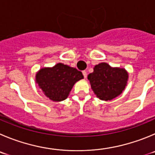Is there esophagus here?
I'll return each mask as SVG.
<instances>
[{"instance_id":"esophagus-1","label":"esophagus","mask_w":155,"mask_h":155,"mask_svg":"<svg viewBox=\"0 0 155 155\" xmlns=\"http://www.w3.org/2000/svg\"><path fill=\"white\" fill-rule=\"evenodd\" d=\"M82 74H83V76H84L85 79L87 77V73H86V71H82Z\"/></svg>"}]
</instances>
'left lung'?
Masks as SVG:
<instances>
[{
	"label": "left lung",
	"instance_id": "left-lung-1",
	"mask_svg": "<svg viewBox=\"0 0 155 155\" xmlns=\"http://www.w3.org/2000/svg\"><path fill=\"white\" fill-rule=\"evenodd\" d=\"M91 89L99 99L110 101L121 95L128 80V71L124 68L112 67L106 63L95 65L88 75Z\"/></svg>",
	"mask_w": 155,
	"mask_h": 155
}]
</instances>
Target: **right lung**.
<instances>
[{"instance_id": "right-lung-1", "label": "right lung", "mask_w": 155, "mask_h": 155, "mask_svg": "<svg viewBox=\"0 0 155 155\" xmlns=\"http://www.w3.org/2000/svg\"><path fill=\"white\" fill-rule=\"evenodd\" d=\"M83 75L76 68L59 63L53 67L41 68L36 73V83L43 93L53 102L67 99L76 82Z\"/></svg>"}]
</instances>
